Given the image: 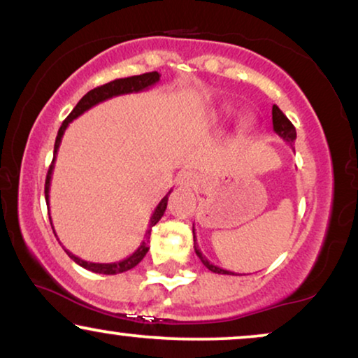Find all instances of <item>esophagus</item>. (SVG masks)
Segmentation results:
<instances>
[{
  "label": "esophagus",
  "mask_w": 358,
  "mask_h": 358,
  "mask_svg": "<svg viewBox=\"0 0 358 358\" xmlns=\"http://www.w3.org/2000/svg\"><path fill=\"white\" fill-rule=\"evenodd\" d=\"M179 184L182 187L187 189H195L199 185V174L195 171H184V173L179 174Z\"/></svg>",
  "instance_id": "1"
}]
</instances>
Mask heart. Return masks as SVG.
<instances>
[{"label":"heart","mask_w":358,"mask_h":358,"mask_svg":"<svg viewBox=\"0 0 358 358\" xmlns=\"http://www.w3.org/2000/svg\"><path fill=\"white\" fill-rule=\"evenodd\" d=\"M234 115H236V110H234L233 107L223 106V107H220L217 112H215L212 117V122L217 125H222V124H227V122L231 120ZM254 127H256V122H254L252 117H244V119H241V122H239L238 129L243 135H246V134H249V131L254 130Z\"/></svg>","instance_id":"1"}]
</instances>
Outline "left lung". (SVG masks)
Here are the masks:
<instances>
[{
	"label": "left lung",
	"mask_w": 358,
	"mask_h": 358,
	"mask_svg": "<svg viewBox=\"0 0 358 358\" xmlns=\"http://www.w3.org/2000/svg\"><path fill=\"white\" fill-rule=\"evenodd\" d=\"M272 125H273V131H275V134L280 136L283 141H287V143L292 145L293 141L296 140L295 127H293L292 122L287 119V115L283 114V112L278 109L277 106L272 107ZM192 233H194V249H195V254H197L199 259H200V261H202V264L208 268V271H212L215 273H223V275H239V273L224 271V268L215 266V264L210 262L208 259L203 256L202 251H200V249H199L197 239H195V229L194 228H192Z\"/></svg>",
	"instance_id": "8db88e82"
}]
</instances>
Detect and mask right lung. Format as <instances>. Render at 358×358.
Segmentation results:
<instances>
[{"instance_id":"add662e5","label":"right lung","mask_w":358,"mask_h":358,"mask_svg":"<svg viewBox=\"0 0 358 358\" xmlns=\"http://www.w3.org/2000/svg\"><path fill=\"white\" fill-rule=\"evenodd\" d=\"M159 73L158 71H151V73H143V75H136V76H129V78H119V80H114L110 83H107V85H102L99 87H94V90H91L87 94H85L81 97V101L78 102L75 109L70 112V115L66 117L65 120H63V124L60 127V130H58V135H57V140H55V148H53V161L50 164V168H48V173H47V179H45V202H47V207H48V192H50V180H52V173H53V166H55V158H57V153H58V148H60V143H62V138H63V134H65L66 127L70 125V122H73L75 119H78L81 114H85L86 110H90L91 107H94L96 104H99L102 101H107L110 99V97H115V96H120V94H130V92H140V91H145V90H150L151 86H155L156 83L159 81ZM171 190L168 194L164 195L163 199H161V202L158 203V207L155 208L153 215H151L150 218V223H148V229H146L145 233V239L141 241V244L138 246V249L131 254V256L125 257L124 261H119V262H110V264H99V262H87V261H83L75 254L68 251L65 249L68 256H70L73 261H75L78 266L87 268V271L91 272H96V273H104V275H115V273H122V272H127L130 271V268H134L136 264H138L141 259L146 256V252H148V241H150V234H151V228L155 227L156 223L159 222L161 217H163L164 212H166V207H168V197H169ZM50 224H52V218H50ZM53 228V227H52ZM55 233V231H53ZM57 236V234H55Z\"/></svg>"}]
</instances>
